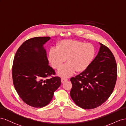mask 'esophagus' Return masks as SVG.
Returning a JSON list of instances; mask_svg holds the SVG:
<instances>
[{
    "label": "esophagus",
    "instance_id": "obj_1",
    "mask_svg": "<svg viewBox=\"0 0 126 126\" xmlns=\"http://www.w3.org/2000/svg\"><path fill=\"white\" fill-rule=\"evenodd\" d=\"M67 80H68V79H66V78H61V82H62V83H64V82H65V81H66Z\"/></svg>",
    "mask_w": 126,
    "mask_h": 126
}]
</instances>
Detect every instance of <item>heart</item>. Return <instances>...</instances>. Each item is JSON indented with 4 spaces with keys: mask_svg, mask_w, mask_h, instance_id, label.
<instances>
[{
    "mask_svg": "<svg viewBox=\"0 0 126 126\" xmlns=\"http://www.w3.org/2000/svg\"><path fill=\"white\" fill-rule=\"evenodd\" d=\"M95 53L94 47L90 43L63 40L57 47L49 49L48 60L54 69H58L66 59L67 63L60 68L58 74L68 77L73 74L75 70L82 72L87 69L94 59Z\"/></svg>",
    "mask_w": 126,
    "mask_h": 126,
    "instance_id": "1",
    "label": "heart"
}]
</instances>
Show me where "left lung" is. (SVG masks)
<instances>
[{
	"label": "left lung",
	"instance_id": "8db88e82",
	"mask_svg": "<svg viewBox=\"0 0 126 126\" xmlns=\"http://www.w3.org/2000/svg\"><path fill=\"white\" fill-rule=\"evenodd\" d=\"M98 55L89 66L71 78L72 99L77 106L91 109L101 106L113 91L117 78V66L112 53L99 43Z\"/></svg>",
	"mask_w": 126,
	"mask_h": 126
}]
</instances>
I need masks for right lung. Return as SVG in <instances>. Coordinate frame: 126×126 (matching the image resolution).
<instances>
[{
    "mask_svg": "<svg viewBox=\"0 0 126 126\" xmlns=\"http://www.w3.org/2000/svg\"><path fill=\"white\" fill-rule=\"evenodd\" d=\"M49 37H36L24 42L17 51L12 68L13 83L23 101L31 107L42 108L51 101L61 84L48 65L44 45Z\"/></svg>",
    "mask_w": 126,
    "mask_h": 126,
    "instance_id": "obj_1",
    "label": "right lung"
}]
</instances>
